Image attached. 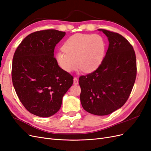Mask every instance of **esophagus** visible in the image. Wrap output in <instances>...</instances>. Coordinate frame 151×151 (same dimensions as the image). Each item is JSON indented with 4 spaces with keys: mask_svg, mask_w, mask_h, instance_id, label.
<instances>
[{
    "mask_svg": "<svg viewBox=\"0 0 151 151\" xmlns=\"http://www.w3.org/2000/svg\"><path fill=\"white\" fill-rule=\"evenodd\" d=\"M78 83H79L78 79H77L76 77H74V84L75 85H77V84H78Z\"/></svg>",
    "mask_w": 151,
    "mask_h": 151,
    "instance_id": "34e87169",
    "label": "esophagus"
}]
</instances>
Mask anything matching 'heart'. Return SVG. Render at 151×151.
<instances>
[{
    "mask_svg": "<svg viewBox=\"0 0 151 151\" xmlns=\"http://www.w3.org/2000/svg\"><path fill=\"white\" fill-rule=\"evenodd\" d=\"M106 48V42L101 35L76 34L63 43V51L55 53V60L62 70L68 73L78 66L86 73L93 72L103 62Z\"/></svg>",
    "mask_w": 151,
    "mask_h": 151,
    "instance_id": "1",
    "label": "heart"
}]
</instances>
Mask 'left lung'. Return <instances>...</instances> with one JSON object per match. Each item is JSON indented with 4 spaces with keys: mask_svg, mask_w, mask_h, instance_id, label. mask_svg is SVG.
Returning <instances> with one entry per match:
<instances>
[{
    "mask_svg": "<svg viewBox=\"0 0 151 151\" xmlns=\"http://www.w3.org/2000/svg\"><path fill=\"white\" fill-rule=\"evenodd\" d=\"M109 46L101 64L79 77L81 103L86 111L104 116L120 108L129 98L137 75L133 47L121 35L106 29Z\"/></svg>",
    "mask_w": 151,
    "mask_h": 151,
    "instance_id": "obj_1",
    "label": "left lung"
}]
</instances>
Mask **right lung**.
Returning <instances> with one entry per match:
<instances>
[{
  "label": "right lung",
  "mask_w": 151,
  "mask_h": 151,
  "mask_svg": "<svg viewBox=\"0 0 151 151\" xmlns=\"http://www.w3.org/2000/svg\"><path fill=\"white\" fill-rule=\"evenodd\" d=\"M65 35L55 29L34 32L22 41L14 55V88L25 108L38 116L55 114L74 82L54 57L55 47Z\"/></svg>",
  "instance_id": "right-lung-1"
}]
</instances>
